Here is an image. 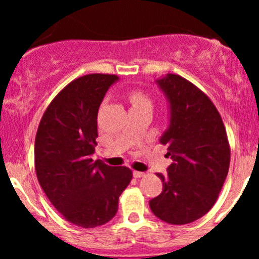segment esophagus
<instances>
[{
  "label": "esophagus",
  "mask_w": 259,
  "mask_h": 259,
  "mask_svg": "<svg viewBox=\"0 0 259 259\" xmlns=\"http://www.w3.org/2000/svg\"><path fill=\"white\" fill-rule=\"evenodd\" d=\"M134 178H142L145 177V173L144 171H138V170H134Z\"/></svg>",
  "instance_id": "obj_1"
}]
</instances>
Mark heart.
I'll list each match as a JSON object with an SVG mask.
<instances>
[{"label": "heart", "instance_id": "1", "mask_svg": "<svg viewBox=\"0 0 259 259\" xmlns=\"http://www.w3.org/2000/svg\"><path fill=\"white\" fill-rule=\"evenodd\" d=\"M127 97H129V101L133 105V107H138L141 105H151V101L148 99L147 95L144 94V92L140 90L129 91Z\"/></svg>", "mask_w": 259, "mask_h": 259}]
</instances>
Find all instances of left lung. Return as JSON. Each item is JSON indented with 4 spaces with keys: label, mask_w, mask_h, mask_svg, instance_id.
<instances>
[{
    "label": "left lung",
    "mask_w": 259,
    "mask_h": 259,
    "mask_svg": "<svg viewBox=\"0 0 259 259\" xmlns=\"http://www.w3.org/2000/svg\"><path fill=\"white\" fill-rule=\"evenodd\" d=\"M170 103V126L160 138L173 159L168 175L157 174L162 194L150 201L160 221L184 225L215 203L230 165V145L218 109L201 89L178 74L158 80Z\"/></svg>",
    "instance_id": "1"
}]
</instances>
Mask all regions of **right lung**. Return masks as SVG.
<instances>
[{"label": "right lung", "instance_id": "1", "mask_svg": "<svg viewBox=\"0 0 259 259\" xmlns=\"http://www.w3.org/2000/svg\"><path fill=\"white\" fill-rule=\"evenodd\" d=\"M118 75L88 74L56 95L35 138V170L53 207L65 221L90 229L108 223L118 210L132 169L91 158L97 142V113Z\"/></svg>", "mask_w": 259, "mask_h": 259}]
</instances>
